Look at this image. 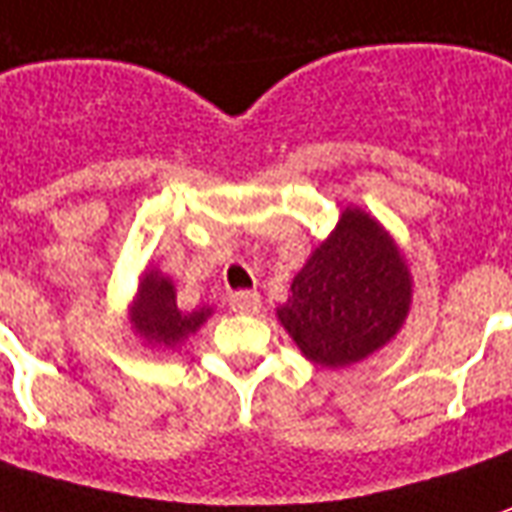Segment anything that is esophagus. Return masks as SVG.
<instances>
[{
  "instance_id": "1",
  "label": "esophagus",
  "mask_w": 512,
  "mask_h": 512,
  "mask_svg": "<svg viewBox=\"0 0 512 512\" xmlns=\"http://www.w3.org/2000/svg\"><path fill=\"white\" fill-rule=\"evenodd\" d=\"M230 307H232V313H238V316H255L257 310H260V293L255 291L230 293Z\"/></svg>"
}]
</instances>
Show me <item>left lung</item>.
<instances>
[{"mask_svg":"<svg viewBox=\"0 0 512 512\" xmlns=\"http://www.w3.org/2000/svg\"><path fill=\"white\" fill-rule=\"evenodd\" d=\"M413 282L399 246L360 207H346L330 238L293 277L277 310L307 360L352 366L374 355L405 324Z\"/></svg>","mask_w":512,"mask_h":512,"instance_id":"1","label":"left lung"}]
</instances>
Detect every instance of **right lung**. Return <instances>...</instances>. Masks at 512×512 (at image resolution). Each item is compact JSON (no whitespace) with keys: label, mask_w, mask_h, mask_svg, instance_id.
Listing matches in <instances>:
<instances>
[{"label":"right lung","mask_w":512,"mask_h":512,"mask_svg":"<svg viewBox=\"0 0 512 512\" xmlns=\"http://www.w3.org/2000/svg\"><path fill=\"white\" fill-rule=\"evenodd\" d=\"M213 307H199L194 313H182L177 307V291L169 277H163L157 268H146L138 282V293L130 307V321L135 332L152 346L177 349L185 338H191L207 318Z\"/></svg>","instance_id":"add662e5"}]
</instances>
